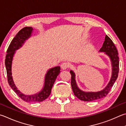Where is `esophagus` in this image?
<instances>
[{
	"mask_svg": "<svg viewBox=\"0 0 126 126\" xmlns=\"http://www.w3.org/2000/svg\"><path fill=\"white\" fill-rule=\"evenodd\" d=\"M61 67L62 69V70H65V69H67V68H68V65L67 63H62V64H61Z\"/></svg>",
	"mask_w": 126,
	"mask_h": 126,
	"instance_id": "esophagus-1",
	"label": "esophagus"
}]
</instances>
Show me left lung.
Instances as JSON below:
<instances>
[{"mask_svg": "<svg viewBox=\"0 0 126 126\" xmlns=\"http://www.w3.org/2000/svg\"><path fill=\"white\" fill-rule=\"evenodd\" d=\"M99 52H104L110 59L112 65V75L110 80L105 88L97 92H86L80 89L75 80V74L73 70L70 71L71 77V86L74 94L79 99L84 101H91L102 99L106 96L118 77L119 72V58L117 48L110 38L106 35L105 41Z\"/></svg>", "mask_w": 126, "mask_h": 126, "instance_id": "left-lung-1", "label": "left lung"}]
</instances>
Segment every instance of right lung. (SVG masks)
<instances>
[{
  "label": "right lung",
  "instance_id": "add662e5",
  "mask_svg": "<svg viewBox=\"0 0 126 126\" xmlns=\"http://www.w3.org/2000/svg\"><path fill=\"white\" fill-rule=\"evenodd\" d=\"M32 27H25L19 31L13 40L11 41L7 50L5 64L7 73L8 81L11 88L22 100L26 102H41L46 99L51 93V90L55 82L57 77L60 73L61 67L59 66L50 68L48 70L45 77L44 85L41 90L33 95H25L16 86L12 76V63L13 57L16 51L20 49L31 36L33 32Z\"/></svg>",
  "mask_w": 126,
  "mask_h": 126
}]
</instances>
